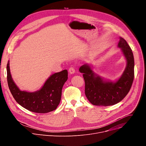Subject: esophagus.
<instances>
[{
  "label": "esophagus",
  "instance_id": "1",
  "mask_svg": "<svg viewBox=\"0 0 146 146\" xmlns=\"http://www.w3.org/2000/svg\"><path fill=\"white\" fill-rule=\"evenodd\" d=\"M69 73L70 74H73V73H74L75 72V69H74V68L73 67H70L69 68Z\"/></svg>",
  "mask_w": 146,
  "mask_h": 146
}]
</instances>
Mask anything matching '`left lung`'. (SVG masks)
<instances>
[{
	"mask_svg": "<svg viewBox=\"0 0 146 146\" xmlns=\"http://www.w3.org/2000/svg\"><path fill=\"white\" fill-rule=\"evenodd\" d=\"M118 46L121 48L127 60V65L116 82L104 81L96 76L88 65L81 66L79 70L85 81V94L95 106H108L121 101L129 92L134 79V58L132 50L126 40L119 38Z\"/></svg>",
	"mask_w": 146,
	"mask_h": 146,
	"instance_id": "obj_1",
	"label": "left lung"
}]
</instances>
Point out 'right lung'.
Wrapping results in <instances>:
<instances>
[{
  "label": "right lung",
  "instance_id": "add662e5",
  "mask_svg": "<svg viewBox=\"0 0 146 146\" xmlns=\"http://www.w3.org/2000/svg\"><path fill=\"white\" fill-rule=\"evenodd\" d=\"M68 71L64 70L51 76L43 87L35 92L21 91L14 82L7 65V78L9 90L16 102L25 109L35 113H47L56 109L60 101L62 90L68 80Z\"/></svg>",
  "mask_w": 146,
  "mask_h": 146
}]
</instances>
